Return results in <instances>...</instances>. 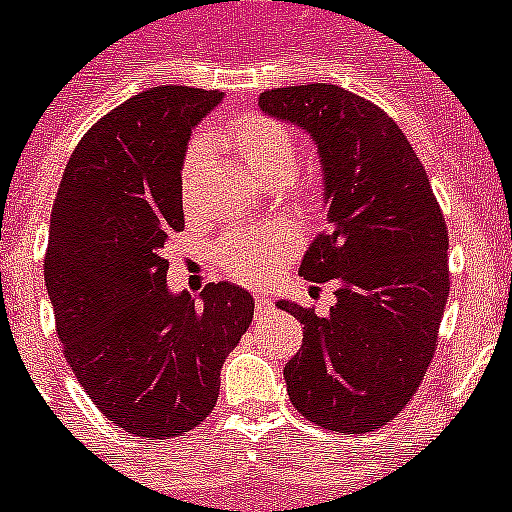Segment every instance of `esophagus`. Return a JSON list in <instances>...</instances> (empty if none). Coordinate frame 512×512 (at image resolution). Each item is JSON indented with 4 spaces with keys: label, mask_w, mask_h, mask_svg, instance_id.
Wrapping results in <instances>:
<instances>
[{
    "label": "esophagus",
    "mask_w": 512,
    "mask_h": 512,
    "mask_svg": "<svg viewBox=\"0 0 512 512\" xmlns=\"http://www.w3.org/2000/svg\"><path fill=\"white\" fill-rule=\"evenodd\" d=\"M273 309H275L273 301H270L268 296H260V293H257V296H255V314H257V317H260V319L268 317Z\"/></svg>",
    "instance_id": "1"
}]
</instances>
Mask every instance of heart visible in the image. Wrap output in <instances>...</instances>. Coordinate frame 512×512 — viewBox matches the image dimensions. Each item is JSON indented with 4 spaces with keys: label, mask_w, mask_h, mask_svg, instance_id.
<instances>
[{
    "label": "heart",
    "mask_w": 512,
    "mask_h": 512,
    "mask_svg": "<svg viewBox=\"0 0 512 512\" xmlns=\"http://www.w3.org/2000/svg\"><path fill=\"white\" fill-rule=\"evenodd\" d=\"M226 139L239 151L247 170L262 182H273L288 177L293 170V139L291 133L273 118L265 115H242L239 121L226 128ZM206 144L193 141L185 157V188L193 180V172L203 159ZM301 234L288 221H273L260 229L231 231L216 247V260L221 268L244 283L268 281L283 262L299 250Z\"/></svg>",
    "instance_id": "1"
}]
</instances>
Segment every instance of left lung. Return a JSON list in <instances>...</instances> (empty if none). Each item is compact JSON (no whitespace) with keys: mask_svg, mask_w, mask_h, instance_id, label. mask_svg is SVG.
I'll return each mask as SVG.
<instances>
[{"mask_svg":"<svg viewBox=\"0 0 512 512\" xmlns=\"http://www.w3.org/2000/svg\"><path fill=\"white\" fill-rule=\"evenodd\" d=\"M260 110L304 128L322 162L330 231L299 273L337 283L327 317L291 301L304 342L283 368L293 407L327 430L391 422L433 361L448 299V234L425 167L389 115L337 84L278 87Z\"/></svg>","mask_w":512,"mask_h":512,"instance_id":"left-lung-1","label":"left lung"}]
</instances>
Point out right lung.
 Here are the masks:
<instances>
[{
	"mask_svg": "<svg viewBox=\"0 0 512 512\" xmlns=\"http://www.w3.org/2000/svg\"><path fill=\"white\" fill-rule=\"evenodd\" d=\"M221 92L151 87L84 133L53 201L43 278L66 363L108 420L146 441L201 425L255 301L208 283L201 304L167 286L182 231V159Z\"/></svg>",
	"mask_w": 512,
	"mask_h": 512,
	"instance_id": "right-lung-1",
	"label": "right lung"
}]
</instances>
